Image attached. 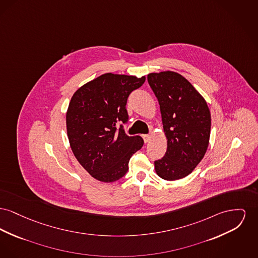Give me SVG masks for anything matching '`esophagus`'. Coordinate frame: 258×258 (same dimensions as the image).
<instances>
[{
	"mask_svg": "<svg viewBox=\"0 0 258 258\" xmlns=\"http://www.w3.org/2000/svg\"><path fill=\"white\" fill-rule=\"evenodd\" d=\"M142 138H143L144 142H145V143H147V142H149V140H150V138H151V137H150L149 135H143V136H142Z\"/></svg>",
	"mask_w": 258,
	"mask_h": 258,
	"instance_id": "1",
	"label": "esophagus"
}]
</instances>
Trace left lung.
Wrapping results in <instances>:
<instances>
[{"mask_svg":"<svg viewBox=\"0 0 258 258\" xmlns=\"http://www.w3.org/2000/svg\"><path fill=\"white\" fill-rule=\"evenodd\" d=\"M148 83L159 104L167 147L155 161L156 173L173 181L190 174L210 142L212 118L207 101L192 84L173 71L150 73Z\"/></svg>","mask_w":258,"mask_h":258,"instance_id":"1","label":"left lung"}]
</instances>
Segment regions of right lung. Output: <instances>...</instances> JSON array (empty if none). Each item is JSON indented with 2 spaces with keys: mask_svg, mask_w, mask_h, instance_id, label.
I'll use <instances>...</instances> for the list:
<instances>
[{
  "mask_svg": "<svg viewBox=\"0 0 258 258\" xmlns=\"http://www.w3.org/2000/svg\"><path fill=\"white\" fill-rule=\"evenodd\" d=\"M145 76L106 73L79 88L66 113V128L74 156L91 176L114 182L128 169L132 156L143 146L138 136L128 137L118 122L127 121L125 109L131 92Z\"/></svg>",
  "mask_w": 258,
  "mask_h": 258,
  "instance_id": "add662e5",
  "label": "right lung"
}]
</instances>
